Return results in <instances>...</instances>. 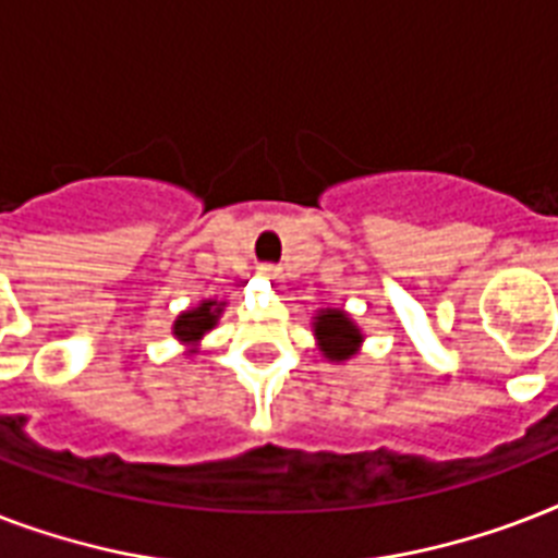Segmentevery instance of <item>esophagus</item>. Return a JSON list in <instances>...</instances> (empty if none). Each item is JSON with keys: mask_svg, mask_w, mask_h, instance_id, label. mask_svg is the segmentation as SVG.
I'll return each instance as SVG.
<instances>
[{"mask_svg": "<svg viewBox=\"0 0 558 558\" xmlns=\"http://www.w3.org/2000/svg\"><path fill=\"white\" fill-rule=\"evenodd\" d=\"M257 275H260V278L275 280V278H280V269L278 266H271V263H260V266H257Z\"/></svg>", "mask_w": 558, "mask_h": 558, "instance_id": "1", "label": "esophagus"}]
</instances>
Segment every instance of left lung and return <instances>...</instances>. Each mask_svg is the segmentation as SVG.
Masks as SVG:
<instances>
[{"instance_id": "8db88e82", "label": "left lung", "mask_w": 558, "mask_h": 558, "mask_svg": "<svg viewBox=\"0 0 558 558\" xmlns=\"http://www.w3.org/2000/svg\"><path fill=\"white\" fill-rule=\"evenodd\" d=\"M315 339H318V348L330 362H344L359 350L362 344V330H359L353 318H348V313L341 310H322L315 315Z\"/></svg>"}]
</instances>
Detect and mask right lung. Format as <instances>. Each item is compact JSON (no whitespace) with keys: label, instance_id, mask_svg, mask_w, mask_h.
I'll use <instances>...</instances> for the list:
<instances>
[{"label":"right lung","instance_id":"right-lung-1","mask_svg":"<svg viewBox=\"0 0 558 558\" xmlns=\"http://www.w3.org/2000/svg\"><path fill=\"white\" fill-rule=\"evenodd\" d=\"M219 313H222V304H217V301H202L199 306H193V310L179 315L177 324H173V336L179 341L191 344V348H196L202 336L217 327Z\"/></svg>","mask_w":558,"mask_h":558}]
</instances>
